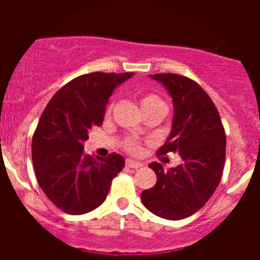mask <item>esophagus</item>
Wrapping results in <instances>:
<instances>
[{
  "label": "esophagus",
  "mask_w": 260,
  "mask_h": 260,
  "mask_svg": "<svg viewBox=\"0 0 260 260\" xmlns=\"http://www.w3.org/2000/svg\"><path fill=\"white\" fill-rule=\"evenodd\" d=\"M125 166H127L128 169H135V170H137V169H140V167L142 166V165H141L140 162L133 161V159H127V161H125Z\"/></svg>",
  "instance_id": "obj_1"
}]
</instances>
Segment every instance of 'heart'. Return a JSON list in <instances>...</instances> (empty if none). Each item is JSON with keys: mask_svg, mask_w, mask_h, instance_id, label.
Returning <instances> with one entry per match:
<instances>
[{"mask_svg": "<svg viewBox=\"0 0 260 260\" xmlns=\"http://www.w3.org/2000/svg\"><path fill=\"white\" fill-rule=\"evenodd\" d=\"M140 106L142 108L143 113L146 115L154 113H165L166 112V103L164 99L156 93H145L138 99ZM112 111H113V103H109L106 109V117H111ZM123 148L131 154H140L142 152V146L133 138H128L123 142Z\"/></svg>", "mask_w": 260, "mask_h": 260, "instance_id": "heart-1", "label": "heart"}]
</instances>
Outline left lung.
Here are the masks:
<instances>
[{"label": "left lung", "instance_id": "1", "mask_svg": "<svg viewBox=\"0 0 260 260\" xmlns=\"http://www.w3.org/2000/svg\"><path fill=\"white\" fill-rule=\"evenodd\" d=\"M149 77L166 86L175 111L171 135L157 154L177 152L182 164L169 171L161 164L149 165L157 182L141 199L152 214L181 220L200 210L219 186L226 152L225 129L214 102L195 80L172 73Z\"/></svg>", "mask_w": 260, "mask_h": 260}]
</instances>
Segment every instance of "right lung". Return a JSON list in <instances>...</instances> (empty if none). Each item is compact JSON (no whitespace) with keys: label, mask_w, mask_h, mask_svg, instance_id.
<instances>
[{"label":"right lung","mask_w":260,"mask_h":260,"mask_svg":"<svg viewBox=\"0 0 260 260\" xmlns=\"http://www.w3.org/2000/svg\"><path fill=\"white\" fill-rule=\"evenodd\" d=\"M133 73H89L55 93L44 109L32 136L35 176L49 200L70 215L98 208L112 180L124 167L117 153L93 158L83 142L93 127L102 125L109 96Z\"/></svg>","instance_id":"add662e5"}]
</instances>
